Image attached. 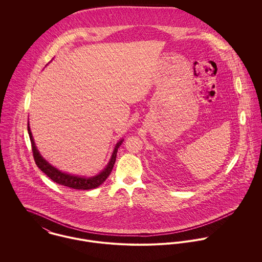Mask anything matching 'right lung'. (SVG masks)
Returning a JSON list of instances; mask_svg holds the SVG:
<instances>
[{
	"instance_id": "add662e5",
	"label": "right lung",
	"mask_w": 262,
	"mask_h": 262,
	"mask_svg": "<svg viewBox=\"0 0 262 262\" xmlns=\"http://www.w3.org/2000/svg\"><path fill=\"white\" fill-rule=\"evenodd\" d=\"M28 133H29V137H30V141H31V146H32V152H33V157L35 160V163L38 167L49 178L51 179L54 183L64 186V187H71V188H75V189H92V188H96V187H100L106 180L107 178L110 176L111 171H112L115 161H116V157H117V152L118 148L120 147V145L122 144V142L124 141V139L120 140L116 146L112 154V158L109 162V164L107 165V167L98 176L90 178V179H85V178H79V177H75V176H71L64 172H61L60 170L56 169L55 167H53L51 164H49L38 152L37 148L35 146L33 137H32V133L28 124Z\"/></svg>"
}]
</instances>
